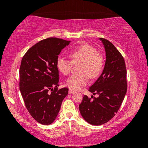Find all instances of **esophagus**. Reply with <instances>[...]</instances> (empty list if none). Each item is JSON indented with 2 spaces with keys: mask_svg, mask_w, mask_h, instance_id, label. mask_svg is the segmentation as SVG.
I'll return each instance as SVG.
<instances>
[{
  "mask_svg": "<svg viewBox=\"0 0 148 148\" xmlns=\"http://www.w3.org/2000/svg\"><path fill=\"white\" fill-rule=\"evenodd\" d=\"M75 92L74 90H71V89H69V94H74Z\"/></svg>",
  "mask_w": 148,
  "mask_h": 148,
  "instance_id": "obj_1",
  "label": "esophagus"
}]
</instances>
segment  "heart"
I'll list each match as a JSON object with an SVG mask.
<instances>
[{
	"instance_id": "heart-1",
	"label": "heart",
	"mask_w": 148,
	"mask_h": 148,
	"mask_svg": "<svg viewBox=\"0 0 148 148\" xmlns=\"http://www.w3.org/2000/svg\"><path fill=\"white\" fill-rule=\"evenodd\" d=\"M71 60L62 57L58 58L56 66L64 75H68L71 69L73 62H81L79 66L80 73L73 75L67 79L66 84L71 90H78L88 84L89 76L95 78L98 76L103 67V57L97 52L96 48L89 44H81L69 52Z\"/></svg>"
}]
</instances>
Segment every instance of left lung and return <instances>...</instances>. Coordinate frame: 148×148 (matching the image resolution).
<instances>
[{
    "label": "left lung",
    "mask_w": 148,
    "mask_h": 148,
    "mask_svg": "<svg viewBox=\"0 0 148 148\" xmlns=\"http://www.w3.org/2000/svg\"><path fill=\"white\" fill-rule=\"evenodd\" d=\"M100 40L106 52V62L102 74L89 89L98 97L84 96L79 106L84 120L93 125L104 124L115 116L127 90L124 58L110 41L102 38Z\"/></svg>",
    "instance_id": "obj_1"
}]
</instances>
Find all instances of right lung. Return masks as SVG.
<instances>
[{
	"instance_id": "1",
	"label": "right lung",
	"mask_w": 148,
	"mask_h": 148,
	"mask_svg": "<svg viewBox=\"0 0 148 148\" xmlns=\"http://www.w3.org/2000/svg\"><path fill=\"white\" fill-rule=\"evenodd\" d=\"M71 41L56 38L42 40L26 52L19 69V89L31 116L40 124L54 122L69 89L58 90L56 61Z\"/></svg>"
}]
</instances>
